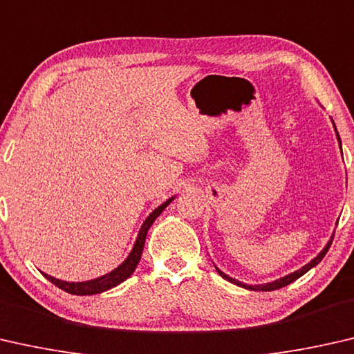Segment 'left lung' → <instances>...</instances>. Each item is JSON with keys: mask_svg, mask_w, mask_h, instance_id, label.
<instances>
[{"mask_svg": "<svg viewBox=\"0 0 354 354\" xmlns=\"http://www.w3.org/2000/svg\"><path fill=\"white\" fill-rule=\"evenodd\" d=\"M337 131V130H335ZM337 139H339V142H340V136H339V133H337ZM342 149V147H340ZM333 240H334V235H333V239L329 240V243L326 245V248L323 249V251L318 254V256L312 260L310 263H308L306 266H303V268L301 270H298V271H295V273H292V274H288V276H286V277H282V279H277V281H274V282H270V283H263V286H246V283H241V282H239V281H235V279H232V277H229L227 274H224L223 271H219L218 268H216V271L219 274H221L225 281H229V282H232V283H236V286H240V287H245V288H249V290H257V292H271V290H277V288H282V287H286V286H288V283H292L293 281H297L298 277H301L303 274H306L308 273V271L310 270V268H314L315 265H318L323 260V257L326 256V252H328V249H329V246H331V243H333Z\"/></svg>", "mask_w": 354, "mask_h": 354, "instance_id": "1", "label": "left lung"}]
</instances>
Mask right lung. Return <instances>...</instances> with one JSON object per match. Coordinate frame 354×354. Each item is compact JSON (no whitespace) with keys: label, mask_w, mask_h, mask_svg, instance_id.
<instances>
[{"label":"right lung","mask_w":354,"mask_h":354,"mask_svg":"<svg viewBox=\"0 0 354 354\" xmlns=\"http://www.w3.org/2000/svg\"><path fill=\"white\" fill-rule=\"evenodd\" d=\"M172 199L174 198L167 199L165 204H161L158 208H155V210L150 213L146 221H144V224L141 225V230H139V234H138L135 248H133L130 256L127 257V260L122 265H119L118 268L113 270L111 273H108V274L102 276V277H97V279L88 281V282H66V281L55 279V277H51V276L45 274V273H42V274L51 283H55L56 287H59L61 290L67 292V293H72V295H80V297H83V295H97V293L109 290V288H113L115 286H119L120 282L129 279V277L133 273H135L136 266H138L139 260H141V256H142V249H144V243H146V235H147L149 227L153 224L155 219L160 216V213L171 204Z\"/></svg>","instance_id":"1"}]
</instances>
